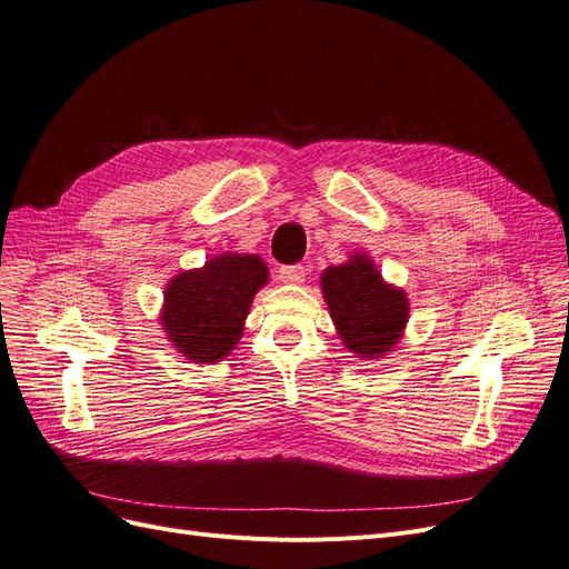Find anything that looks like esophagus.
<instances>
[{
	"mask_svg": "<svg viewBox=\"0 0 569 569\" xmlns=\"http://www.w3.org/2000/svg\"><path fill=\"white\" fill-rule=\"evenodd\" d=\"M278 278L284 284H301L306 280V268L303 266H282L278 270Z\"/></svg>",
	"mask_w": 569,
	"mask_h": 569,
	"instance_id": "esophagus-1",
	"label": "esophagus"
}]
</instances>
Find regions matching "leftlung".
<instances>
[{
    "label": "left lung",
    "instance_id": "left-lung-1",
    "mask_svg": "<svg viewBox=\"0 0 569 569\" xmlns=\"http://www.w3.org/2000/svg\"><path fill=\"white\" fill-rule=\"evenodd\" d=\"M322 293L343 346L357 357L376 359L390 352L408 322L403 289L382 280L367 254L322 272Z\"/></svg>",
    "mask_w": 569,
    "mask_h": 569
}]
</instances>
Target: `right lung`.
<instances>
[{"label": "right lung", "mask_w": 569, "mask_h": 569, "mask_svg": "<svg viewBox=\"0 0 569 569\" xmlns=\"http://www.w3.org/2000/svg\"><path fill=\"white\" fill-rule=\"evenodd\" d=\"M268 282L257 254H219L166 287L161 325L189 361H221L238 346L254 293Z\"/></svg>", "instance_id": "obj_1"}]
</instances>
